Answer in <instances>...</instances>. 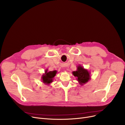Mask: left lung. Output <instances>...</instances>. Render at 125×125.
<instances>
[{"mask_svg":"<svg viewBox=\"0 0 125 125\" xmlns=\"http://www.w3.org/2000/svg\"><path fill=\"white\" fill-rule=\"evenodd\" d=\"M76 71L73 72V75L77 77V81L81 85L86 83L91 79L90 73L81 65H78Z\"/></svg>","mask_w":125,"mask_h":125,"instance_id":"left-lung-1","label":"left lung"}]
</instances>
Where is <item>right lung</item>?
Listing matches in <instances>:
<instances>
[{"label":"right lung","mask_w":125,"mask_h":125,"mask_svg":"<svg viewBox=\"0 0 125 125\" xmlns=\"http://www.w3.org/2000/svg\"><path fill=\"white\" fill-rule=\"evenodd\" d=\"M56 73V70L48 72V69H47L45 71V73L43 74L42 77V82L46 84H49L53 82L54 77Z\"/></svg>","instance_id":"1"}]
</instances>
